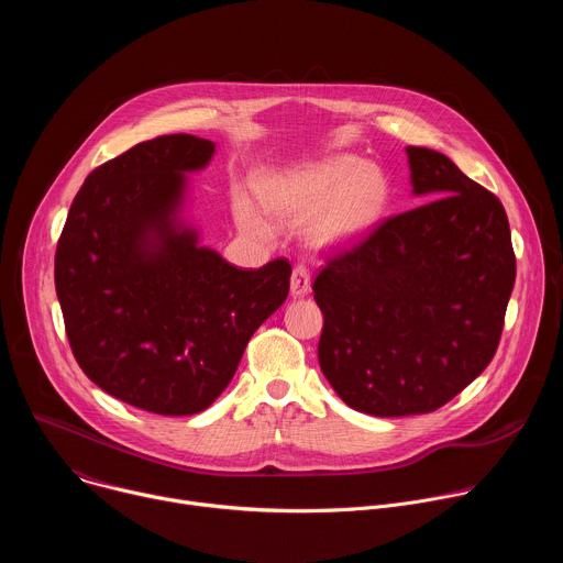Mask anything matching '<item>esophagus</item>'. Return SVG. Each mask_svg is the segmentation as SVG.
<instances>
[{
  "label": "esophagus",
  "mask_w": 563,
  "mask_h": 563,
  "mask_svg": "<svg viewBox=\"0 0 563 563\" xmlns=\"http://www.w3.org/2000/svg\"><path fill=\"white\" fill-rule=\"evenodd\" d=\"M311 289V274L305 265H296L291 272V296L302 298Z\"/></svg>",
  "instance_id": "obj_1"
}]
</instances>
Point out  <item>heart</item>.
I'll list each match as a JSON object with an SVG mask.
<instances>
[{"label":"heart","instance_id":"1","mask_svg":"<svg viewBox=\"0 0 563 563\" xmlns=\"http://www.w3.org/2000/svg\"><path fill=\"white\" fill-rule=\"evenodd\" d=\"M261 205L274 222L307 224L309 243L318 250H343L369 233L387 202L385 178L356 155H328L283 169L258 187ZM238 222L258 235L274 224L250 200L235 205Z\"/></svg>","mask_w":563,"mask_h":563}]
</instances>
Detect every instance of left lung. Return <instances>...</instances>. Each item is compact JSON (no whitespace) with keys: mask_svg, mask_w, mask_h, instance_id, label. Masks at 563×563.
Wrapping results in <instances>:
<instances>
[{"mask_svg":"<svg viewBox=\"0 0 563 563\" xmlns=\"http://www.w3.org/2000/svg\"><path fill=\"white\" fill-rule=\"evenodd\" d=\"M412 194L313 280L318 363L372 417L434 412L493 361L515 287L504 205L432 148L408 146Z\"/></svg>","mask_w":563,"mask_h":563,"instance_id":"8db88e82","label":"left lung"}]
</instances>
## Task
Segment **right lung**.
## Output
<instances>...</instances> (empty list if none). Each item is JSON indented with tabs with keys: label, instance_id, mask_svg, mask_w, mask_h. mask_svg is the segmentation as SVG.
<instances>
[{
	"label": "right lung",
	"instance_id": "right-lung-1",
	"mask_svg": "<svg viewBox=\"0 0 563 563\" xmlns=\"http://www.w3.org/2000/svg\"><path fill=\"white\" fill-rule=\"evenodd\" d=\"M213 151L211 140L176 133L109 159L77 191L55 252L77 365L153 415L207 410L289 294L287 261L238 269L185 218V174L205 169Z\"/></svg>",
	"mask_w": 563,
	"mask_h": 563
}]
</instances>
